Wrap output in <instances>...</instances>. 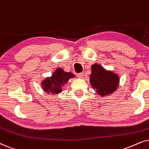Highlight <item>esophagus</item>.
<instances>
[{"mask_svg":"<svg viewBox=\"0 0 149 149\" xmlns=\"http://www.w3.org/2000/svg\"><path fill=\"white\" fill-rule=\"evenodd\" d=\"M83 76H84V73L83 72H80V73H78V74H77V77L80 79L83 78Z\"/></svg>","mask_w":149,"mask_h":149,"instance_id":"esophagus-1","label":"esophagus"}]
</instances>
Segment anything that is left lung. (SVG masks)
Here are the masks:
<instances>
[{
	"label": "left lung",
	"instance_id": "obj_1",
	"mask_svg": "<svg viewBox=\"0 0 149 149\" xmlns=\"http://www.w3.org/2000/svg\"><path fill=\"white\" fill-rule=\"evenodd\" d=\"M119 78L113 72L106 70L100 65L95 64L91 66L90 83L93 88L96 89L100 95L111 94L117 89Z\"/></svg>",
	"mask_w": 149,
	"mask_h": 149
}]
</instances>
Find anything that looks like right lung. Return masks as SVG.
<instances>
[{
    "label": "right lung",
    "mask_w": 149,
    "mask_h": 149,
    "mask_svg": "<svg viewBox=\"0 0 149 149\" xmlns=\"http://www.w3.org/2000/svg\"><path fill=\"white\" fill-rule=\"evenodd\" d=\"M74 75L70 72H66L62 68H58L50 78L46 79L41 83L43 89L48 93L58 94L62 91V87Z\"/></svg>",
    "instance_id": "obj_1"
}]
</instances>
